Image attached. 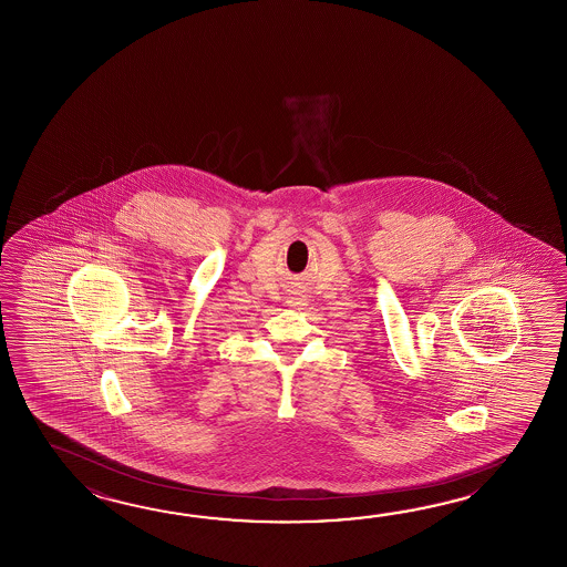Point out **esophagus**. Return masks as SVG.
<instances>
[{
  "instance_id": "1",
  "label": "esophagus",
  "mask_w": 567,
  "mask_h": 567,
  "mask_svg": "<svg viewBox=\"0 0 567 567\" xmlns=\"http://www.w3.org/2000/svg\"><path fill=\"white\" fill-rule=\"evenodd\" d=\"M290 307H301L302 302H305V297L302 295H295V297H289Z\"/></svg>"
}]
</instances>
